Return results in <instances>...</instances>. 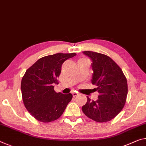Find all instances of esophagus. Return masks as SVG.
Returning <instances> with one entry per match:
<instances>
[{"label":"esophagus","instance_id":"obj_1","mask_svg":"<svg viewBox=\"0 0 146 146\" xmlns=\"http://www.w3.org/2000/svg\"><path fill=\"white\" fill-rule=\"evenodd\" d=\"M72 94H73V96L74 97V98H75L76 96H78V92H73Z\"/></svg>","mask_w":146,"mask_h":146}]
</instances>
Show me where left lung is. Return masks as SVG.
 Masks as SVG:
<instances>
[{"label":"left lung","instance_id":"1","mask_svg":"<svg viewBox=\"0 0 146 146\" xmlns=\"http://www.w3.org/2000/svg\"><path fill=\"white\" fill-rule=\"evenodd\" d=\"M92 60L94 70L92 83L99 92L98 100L87 97L82 112L95 121H109L121 112L126 102L128 86L121 69L110 57L101 53L84 51Z\"/></svg>","mask_w":146,"mask_h":146}]
</instances>
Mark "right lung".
<instances>
[{
	"instance_id": "obj_1",
	"label": "right lung",
	"mask_w": 146,
	"mask_h": 146,
	"mask_svg": "<svg viewBox=\"0 0 146 146\" xmlns=\"http://www.w3.org/2000/svg\"><path fill=\"white\" fill-rule=\"evenodd\" d=\"M76 53H56L41 58L27 69L21 90L25 108L36 119L44 123L61 116L72 99L71 94L56 93L54 84L61 73L62 65Z\"/></svg>"
}]
</instances>
